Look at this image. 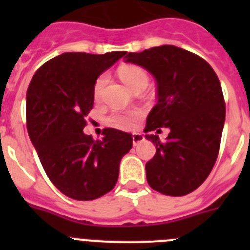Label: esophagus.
Segmentation results:
<instances>
[{
    "instance_id": "34e87169",
    "label": "esophagus",
    "mask_w": 250,
    "mask_h": 250,
    "mask_svg": "<svg viewBox=\"0 0 250 250\" xmlns=\"http://www.w3.org/2000/svg\"><path fill=\"white\" fill-rule=\"evenodd\" d=\"M144 135L140 134V132H135V134H132V144L134 146H136L138 144H140L141 141H144Z\"/></svg>"
}]
</instances>
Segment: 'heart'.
Instances as JSON below:
<instances>
[{
	"label": "heart",
	"instance_id": "obj_1",
	"mask_svg": "<svg viewBox=\"0 0 250 250\" xmlns=\"http://www.w3.org/2000/svg\"><path fill=\"white\" fill-rule=\"evenodd\" d=\"M119 75H120L121 80L125 83V85L131 90L141 85L146 86L147 83H149V76H147L146 71L144 68L139 67V66H123L119 70ZM106 83H107V74H101L95 81L94 98L96 100L101 98V94H103ZM140 116V110H131V111L126 112H114L109 118V123L111 124L112 126L118 127V129L129 130L135 126V124L138 123Z\"/></svg>",
	"mask_w": 250,
	"mask_h": 250
}]
</instances>
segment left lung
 Returning a JSON list of instances; mask_svg holds the SVG:
<instances>
[{"mask_svg": "<svg viewBox=\"0 0 250 250\" xmlns=\"http://www.w3.org/2000/svg\"><path fill=\"white\" fill-rule=\"evenodd\" d=\"M125 59L156 80L158 103L144 131L170 130L165 142L145 135L156 146L145 165L147 183L165 195H187L204 183L218 158L225 121L219 79L205 60L173 45L129 52Z\"/></svg>", "mask_w": 250, "mask_h": 250, "instance_id": "1", "label": "left lung"}]
</instances>
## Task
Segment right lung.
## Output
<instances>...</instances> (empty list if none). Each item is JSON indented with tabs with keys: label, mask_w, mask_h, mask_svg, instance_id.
<instances>
[{
	"label": "right lung",
	"mask_w": 250,
	"mask_h": 250,
	"mask_svg": "<svg viewBox=\"0 0 250 250\" xmlns=\"http://www.w3.org/2000/svg\"><path fill=\"white\" fill-rule=\"evenodd\" d=\"M125 55L65 52L43 63L28 85V135L48 179L71 199L86 202L109 193L121 159L132 147L131 134L112 127L104 129L101 140L83 134L95 81Z\"/></svg>",
	"instance_id": "right-lung-1"
}]
</instances>
